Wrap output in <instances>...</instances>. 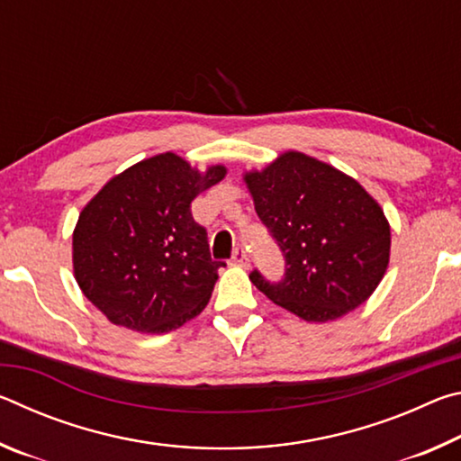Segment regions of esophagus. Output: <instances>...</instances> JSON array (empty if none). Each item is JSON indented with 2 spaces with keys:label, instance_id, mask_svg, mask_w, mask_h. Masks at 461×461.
<instances>
[{
  "label": "esophagus",
  "instance_id": "1",
  "mask_svg": "<svg viewBox=\"0 0 461 461\" xmlns=\"http://www.w3.org/2000/svg\"><path fill=\"white\" fill-rule=\"evenodd\" d=\"M231 260L236 262V264H240V267H249V258H248V252L244 248H236V252H233V256H231Z\"/></svg>",
  "mask_w": 461,
  "mask_h": 461
}]
</instances>
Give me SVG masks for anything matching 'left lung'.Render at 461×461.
Wrapping results in <instances>:
<instances>
[{
  "label": "left lung",
  "instance_id": "left-lung-1",
  "mask_svg": "<svg viewBox=\"0 0 461 461\" xmlns=\"http://www.w3.org/2000/svg\"><path fill=\"white\" fill-rule=\"evenodd\" d=\"M256 213L285 256V278L258 291L305 321L325 323L360 307L376 291L390 258L384 212L356 178L288 150L244 175Z\"/></svg>",
  "mask_w": 461,
  "mask_h": 461
}]
</instances>
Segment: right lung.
Here are the masks:
<instances>
[{"instance_id":"add662e5","label":"right lung","mask_w":461,"mask_h":461,"mask_svg":"<svg viewBox=\"0 0 461 461\" xmlns=\"http://www.w3.org/2000/svg\"><path fill=\"white\" fill-rule=\"evenodd\" d=\"M173 152L156 154L105 183L73 231V270L83 294L113 325L168 333L197 317L217 268L191 203L225 176Z\"/></svg>"}]
</instances>
